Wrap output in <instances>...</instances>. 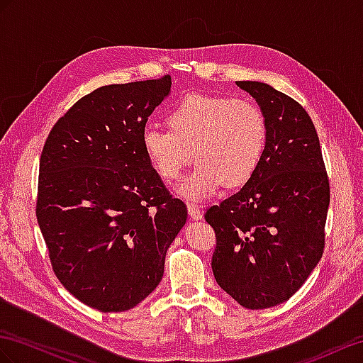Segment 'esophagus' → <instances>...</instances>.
<instances>
[{
  "label": "esophagus",
  "mask_w": 363,
  "mask_h": 363,
  "mask_svg": "<svg viewBox=\"0 0 363 363\" xmlns=\"http://www.w3.org/2000/svg\"><path fill=\"white\" fill-rule=\"evenodd\" d=\"M187 210H189V215L191 219H194V220L202 219V210L198 206H193V203H190Z\"/></svg>",
  "instance_id": "esophagus-1"
}]
</instances>
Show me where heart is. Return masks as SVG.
Listing matches in <instances>:
<instances>
[{"mask_svg": "<svg viewBox=\"0 0 363 363\" xmlns=\"http://www.w3.org/2000/svg\"><path fill=\"white\" fill-rule=\"evenodd\" d=\"M167 123L170 130L145 127L143 152L165 182L178 179L194 155L198 167L176 189L185 201H206L224 184L240 187L261 164L268 128L253 101L190 93L169 110Z\"/></svg>", "mask_w": 363, "mask_h": 363, "instance_id": "b5f03b06", "label": "heart"}]
</instances>
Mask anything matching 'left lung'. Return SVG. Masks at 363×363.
Listing matches in <instances>:
<instances>
[{"label": "left lung", "instance_id": "obj_1", "mask_svg": "<svg viewBox=\"0 0 363 363\" xmlns=\"http://www.w3.org/2000/svg\"><path fill=\"white\" fill-rule=\"evenodd\" d=\"M261 107L267 145L244 187L206 213L215 228L218 285L245 308L279 305L299 290L323 252L330 182L305 108L259 81H236Z\"/></svg>", "mask_w": 363, "mask_h": 363}]
</instances>
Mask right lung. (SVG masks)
Here are the masks:
<instances>
[{
    "instance_id": "right-lung-1",
    "label": "right lung",
    "mask_w": 363,
    "mask_h": 363,
    "mask_svg": "<svg viewBox=\"0 0 363 363\" xmlns=\"http://www.w3.org/2000/svg\"><path fill=\"white\" fill-rule=\"evenodd\" d=\"M170 91V77L99 87L60 118L43 148L36 218L53 272L102 313L133 308L160 285L187 220L141 145Z\"/></svg>"
}]
</instances>
